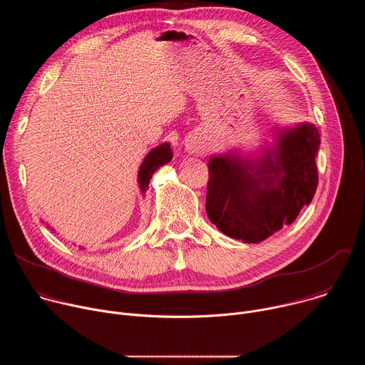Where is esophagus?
<instances>
[{"instance_id": "1", "label": "esophagus", "mask_w": 365, "mask_h": 365, "mask_svg": "<svg viewBox=\"0 0 365 365\" xmlns=\"http://www.w3.org/2000/svg\"><path fill=\"white\" fill-rule=\"evenodd\" d=\"M186 150L189 153H199L200 150H203V141L199 135H192L186 140Z\"/></svg>"}]
</instances>
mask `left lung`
<instances>
[{
	"mask_svg": "<svg viewBox=\"0 0 365 365\" xmlns=\"http://www.w3.org/2000/svg\"><path fill=\"white\" fill-rule=\"evenodd\" d=\"M319 144L318 128L302 124L279 135L274 159L269 153L248 166L234 158H212L207 165V217L225 235L252 244L290 225L317 192Z\"/></svg>",
	"mask_w": 365,
	"mask_h": 365,
	"instance_id": "left-lung-1",
	"label": "left lung"
}]
</instances>
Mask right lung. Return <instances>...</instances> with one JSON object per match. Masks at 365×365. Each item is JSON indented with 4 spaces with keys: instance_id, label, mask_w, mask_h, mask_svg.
<instances>
[{
    "instance_id": "obj_1",
    "label": "right lung",
    "mask_w": 365,
    "mask_h": 365,
    "mask_svg": "<svg viewBox=\"0 0 365 365\" xmlns=\"http://www.w3.org/2000/svg\"><path fill=\"white\" fill-rule=\"evenodd\" d=\"M172 158H173V153H172L169 143H165L159 147H155L154 150H151L147 154V158L144 159V162L140 168V173H138V183H140V187L143 189V192H145V189L148 187L153 173L160 166L169 163L172 160Z\"/></svg>"
}]
</instances>
